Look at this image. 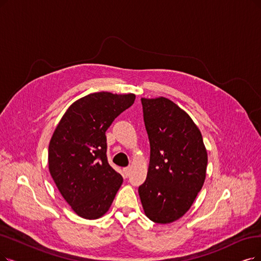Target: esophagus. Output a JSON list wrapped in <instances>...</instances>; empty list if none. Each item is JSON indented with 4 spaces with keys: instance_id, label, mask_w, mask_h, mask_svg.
<instances>
[{
    "instance_id": "esophagus-1",
    "label": "esophagus",
    "mask_w": 261,
    "mask_h": 261,
    "mask_svg": "<svg viewBox=\"0 0 261 261\" xmlns=\"http://www.w3.org/2000/svg\"><path fill=\"white\" fill-rule=\"evenodd\" d=\"M130 170H132V167H130V166H128V167H125V168L123 169V171H124V175H125V178H127V176L129 175V173H130Z\"/></svg>"
}]
</instances>
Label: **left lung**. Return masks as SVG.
<instances>
[{
  "label": "left lung",
  "instance_id": "1",
  "mask_svg": "<svg viewBox=\"0 0 261 261\" xmlns=\"http://www.w3.org/2000/svg\"><path fill=\"white\" fill-rule=\"evenodd\" d=\"M150 141L147 179L138 193L144 214L158 224L178 221L205 180L207 153L192 118L166 97L141 98Z\"/></svg>",
  "mask_w": 261,
  "mask_h": 261
}]
</instances>
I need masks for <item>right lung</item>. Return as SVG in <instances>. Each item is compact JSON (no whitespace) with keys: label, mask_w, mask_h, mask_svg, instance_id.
<instances>
[{"label":"right lung","mask_w":261,"mask_h":261,"mask_svg":"<svg viewBox=\"0 0 261 261\" xmlns=\"http://www.w3.org/2000/svg\"><path fill=\"white\" fill-rule=\"evenodd\" d=\"M136 95L92 93L68 107L52 135L49 171L59 192L77 215H105L123 183L107 161L106 130L129 108Z\"/></svg>","instance_id":"right-lung-1"}]
</instances>
